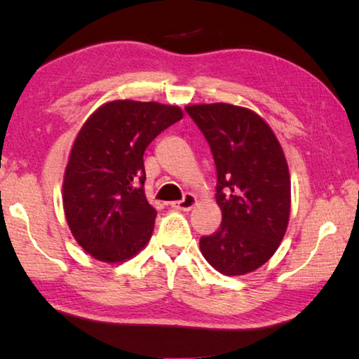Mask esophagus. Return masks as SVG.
Listing matches in <instances>:
<instances>
[{
  "mask_svg": "<svg viewBox=\"0 0 359 359\" xmlns=\"http://www.w3.org/2000/svg\"><path fill=\"white\" fill-rule=\"evenodd\" d=\"M194 204H196V196L191 193H187L185 196L180 199V201L172 203V208L179 209V210H190Z\"/></svg>",
  "mask_w": 359,
  "mask_h": 359,
  "instance_id": "esophagus-1",
  "label": "esophagus"
}]
</instances>
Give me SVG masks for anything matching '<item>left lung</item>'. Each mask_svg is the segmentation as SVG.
I'll use <instances>...</instances> for the list:
<instances>
[{
	"mask_svg": "<svg viewBox=\"0 0 359 359\" xmlns=\"http://www.w3.org/2000/svg\"><path fill=\"white\" fill-rule=\"evenodd\" d=\"M185 111L214 156L222 209L220 228L203 236L199 247L222 274H247L276 253L288 226L291 184L283 150L269 125L245 107L217 102Z\"/></svg>",
	"mask_w": 359,
	"mask_h": 359,
	"instance_id": "obj_1",
	"label": "left lung"
}]
</instances>
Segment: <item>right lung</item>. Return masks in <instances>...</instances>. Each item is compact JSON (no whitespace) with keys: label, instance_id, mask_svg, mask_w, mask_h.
Masks as SVG:
<instances>
[{"label":"right lung","instance_id":"obj_1","mask_svg":"<svg viewBox=\"0 0 359 359\" xmlns=\"http://www.w3.org/2000/svg\"><path fill=\"white\" fill-rule=\"evenodd\" d=\"M182 117L177 106L120 100L100 107L79 131L63 208L72 236L93 258L130 259L149 242L156 210L144 194V151Z\"/></svg>","mask_w":359,"mask_h":359}]
</instances>
